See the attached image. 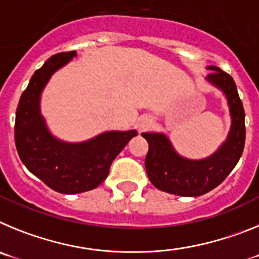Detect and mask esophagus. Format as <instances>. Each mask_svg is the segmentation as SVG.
I'll list each match as a JSON object with an SVG mask.
<instances>
[{"instance_id": "esophagus-1", "label": "esophagus", "mask_w": 259, "mask_h": 259, "mask_svg": "<svg viewBox=\"0 0 259 259\" xmlns=\"http://www.w3.org/2000/svg\"><path fill=\"white\" fill-rule=\"evenodd\" d=\"M150 124H152V119H149L148 116H143L137 122V130H139V132H144L150 127Z\"/></svg>"}]
</instances>
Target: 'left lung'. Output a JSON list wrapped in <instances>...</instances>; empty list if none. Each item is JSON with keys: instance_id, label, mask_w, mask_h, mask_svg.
Returning a JSON list of instances; mask_svg holds the SVG:
<instances>
[{"instance_id": "1", "label": "left lung", "mask_w": 259, "mask_h": 259, "mask_svg": "<svg viewBox=\"0 0 259 259\" xmlns=\"http://www.w3.org/2000/svg\"><path fill=\"white\" fill-rule=\"evenodd\" d=\"M207 81L223 91L231 114V130L227 140L217 152L205 159H187L174 150L163 134L144 132L141 136L149 144L145 158L148 178L155 188L167 193L197 197L207 193L223 182L236 166L245 145V113L237 93L236 84L227 72L217 66Z\"/></svg>"}]
</instances>
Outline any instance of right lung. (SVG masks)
<instances>
[{"instance_id":"1","label":"right lung","mask_w":259,"mask_h":259,"mask_svg":"<svg viewBox=\"0 0 259 259\" xmlns=\"http://www.w3.org/2000/svg\"><path fill=\"white\" fill-rule=\"evenodd\" d=\"M75 56V50L54 54L32 75L15 116V146L24 166L49 188L65 194L98 187L109 175L116 155L137 135L135 130L110 131L72 144L50 134L40 114L41 92L50 76Z\"/></svg>"}]
</instances>
